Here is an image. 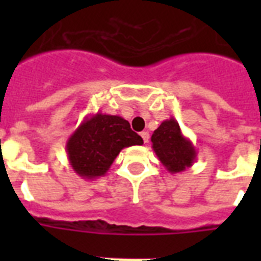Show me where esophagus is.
Returning <instances> with one entry per match:
<instances>
[{
	"label": "esophagus",
	"mask_w": 261,
	"mask_h": 261,
	"mask_svg": "<svg viewBox=\"0 0 261 261\" xmlns=\"http://www.w3.org/2000/svg\"><path fill=\"white\" fill-rule=\"evenodd\" d=\"M141 137H142L143 142L145 143L149 142V139H150V134H149L147 131H142V133H141Z\"/></svg>",
	"instance_id": "esophagus-1"
}]
</instances>
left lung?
<instances>
[{
	"mask_svg": "<svg viewBox=\"0 0 261 261\" xmlns=\"http://www.w3.org/2000/svg\"><path fill=\"white\" fill-rule=\"evenodd\" d=\"M151 147L169 173H180L196 161V149L174 118L164 120L151 135Z\"/></svg>",
	"mask_w": 261,
	"mask_h": 261,
	"instance_id": "obj_1",
	"label": "left lung"
}]
</instances>
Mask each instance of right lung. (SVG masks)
I'll return each mask as SVG.
<instances>
[{"mask_svg": "<svg viewBox=\"0 0 261 261\" xmlns=\"http://www.w3.org/2000/svg\"><path fill=\"white\" fill-rule=\"evenodd\" d=\"M130 123L118 115L97 112L84 119L66 142L71 169L85 180L106 176L124 147L142 145Z\"/></svg>", "mask_w": 261, "mask_h": 261, "instance_id": "1", "label": "right lung"}]
</instances>
